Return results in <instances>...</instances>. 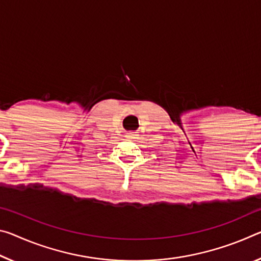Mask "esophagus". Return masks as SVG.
I'll list each match as a JSON object with an SVG mask.
<instances>
[{
  "label": "esophagus",
  "mask_w": 261,
  "mask_h": 261,
  "mask_svg": "<svg viewBox=\"0 0 261 261\" xmlns=\"http://www.w3.org/2000/svg\"><path fill=\"white\" fill-rule=\"evenodd\" d=\"M136 136H137V135H135V132H129V134H126L125 137H126L127 139H135Z\"/></svg>",
  "instance_id": "esophagus-1"
}]
</instances>
